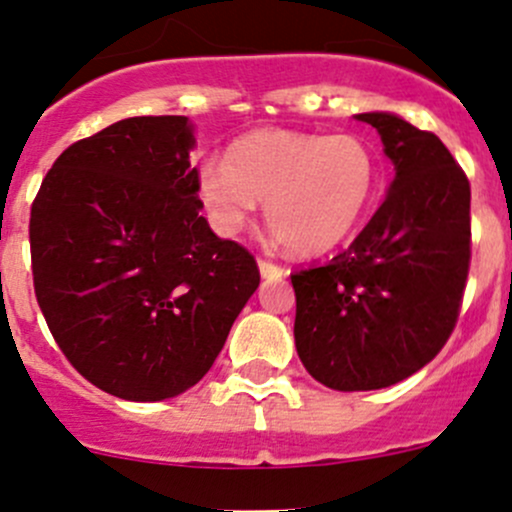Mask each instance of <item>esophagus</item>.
I'll return each mask as SVG.
<instances>
[{
    "mask_svg": "<svg viewBox=\"0 0 512 512\" xmlns=\"http://www.w3.org/2000/svg\"><path fill=\"white\" fill-rule=\"evenodd\" d=\"M257 267H260V274L265 279H279L284 277V270L279 265H274V262H267V260H257Z\"/></svg>",
    "mask_w": 512,
    "mask_h": 512,
    "instance_id": "34e87169",
    "label": "esophagus"
}]
</instances>
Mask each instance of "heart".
<instances>
[{
	"label": "heart",
	"mask_w": 512,
	"mask_h": 512,
	"mask_svg": "<svg viewBox=\"0 0 512 512\" xmlns=\"http://www.w3.org/2000/svg\"><path fill=\"white\" fill-rule=\"evenodd\" d=\"M378 176V154L358 134L257 129L228 149V161H203L198 196L220 238L242 233L262 201L274 240L319 255L358 228Z\"/></svg>",
	"instance_id": "b5f03b06"
}]
</instances>
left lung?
I'll list each match as a JSON object with an SVG mask.
<instances>
[{
  "instance_id": "left-lung-1",
  "label": "left lung",
  "mask_w": 512,
  "mask_h": 512,
  "mask_svg": "<svg viewBox=\"0 0 512 512\" xmlns=\"http://www.w3.org/2000/svg\"><path fill=\"white\" fill-rule=\"evenodd\" d=\"M395 179L383 206L331 262L292 274L294 341L331 390H380L444 348L471 260V186L432 132L392 112H363Z\"/></svg>"
}]
</instances>
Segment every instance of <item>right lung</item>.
<instances>
[{
  "instance_id": "obj_1",
  "label": "right lung",
  "mask_w": 512,
  "mask_h": 512,
  "mask_svg": "<svg viewBox=\"0 0 512 512\" xmlns=\"http://www.w3.org/2000/svg\"><path fill=\"white\" fill-rule=\"evenodd\" d=\"M188 117H127L71 144L31 206L34 289L71 365L132 402L211 370L260 284L245 247L201 215Z\"/></svg>"
}]
</instances>
